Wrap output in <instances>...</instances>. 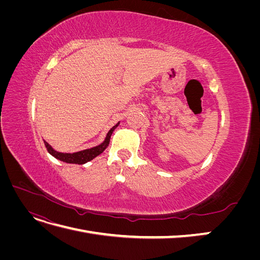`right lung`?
Here are the masks:
<instances>
[{
    "label": "right lung",
    "instance_id": "1",
    "mask_svg": "<svg viewBox=\"0 0 260 260\" xmlns=\"http://www.w3.org/2000/svg\"><path fill=\"white\" fill-rule=\"evenodd\" d=\"M118 125H119V122H118L117 124H115L114 127L108 131L105 140L103 141V143H101L98 146H94V147H91V148H88V149H83V151H80V152H76V153H73V154H70V153H60V152L55 151V149L48 142H46V141H44V145H45L46 149H48V152L52 156H54L56 159H59V160L64 161V162H67V164L83 165L85 162L92 160L93 158H95L96 156H99L100 154H102V153L105 151V148L109 144V141H111L112 133L118 127Z\"/></svg>",
    "mask_w": 260,
    "mask_h": 260
}]
</instances>
